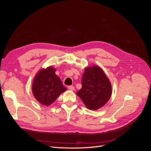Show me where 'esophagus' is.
<instances>
[{
  "label": "esophagus",
  "mask_w": 151,
  "mask_h": 151,
  "mask_svg": "<svg viewBox=\"0 0 151 151\" xmlns=\"http://www.w3.org/2000/svg\"><path fill=\"white\" fill-rule=\"evenodd\" d=\"M68 89H69L70 91H74V87L72 86H68Z\"/></svg>",
  "instance_id": "obj_1"
}]
</instances>
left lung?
Listing matches in <instances>:
<instances>
[{
	"label": "left lung",
	"instance_id": "left-lung-1",
	"mask_svg": "<svg viewBox=\"0 0 151 151\" xmlns=\"http://www.w3.org/2000/svg\"><path fill=\"white\" fill-rule=\"evenodd\" d=\"M81 83L82 88L76 94L89 109L96 110L101 108L110 99L111 83L99 66L86 67Z\"/></svg>",
	"mask_w": 151,
	"mask_h": 151
}]
</instances>
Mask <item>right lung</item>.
Returning <instances> with one entry per match:
<instances>
[{
  "label": "right lung",
  "instance_id": "1",
  "mask_svg": "<svg viewBox=\"0 0 151 151\" xmlns=\"http://www.w3.org/2000/svg\"><path fill=\"white\" fill-rule=\"evenodd\" d=\"M55 68L49 66L40 70L32 84V93L35 99L44 106L52 104L67 88L55 74Z\"/></svg>",
  "mask_w": 151,
  "mask_h": 151
}]
</instances>
